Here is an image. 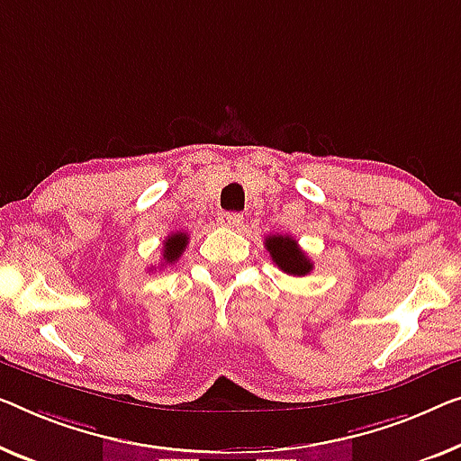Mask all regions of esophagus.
Returning a JSON list of instances; mask_svg holds the SVG:
<instances>
[{
  "label": "esophagus",
  "instance_id": "34e87169",
  "mask_svg": "<svg viewBox=\"0 0 461 461\" xmlns=\"http://www.w3.org/2000/svg\"><path fill=\"white\" fill-rule=\"evenodd\" d=\"M219 225H223V228H240L244 221V215L242 212H233V211H225V212H219L217 217Z\"/></svg>",
  "mask_w": 461,
  "mask_h": 461
}]
</instances>
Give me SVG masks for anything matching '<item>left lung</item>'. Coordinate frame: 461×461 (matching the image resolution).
I'll return each instance as SVG.
<instances>
[{
	"label": "left lung",
	"instance_id": "8db88e82",
	"mask_svg": "<svg viewBox=\"0 0 461 461\" xmlns=\"http://www.w3.org/2000/svg\"><path fill=\"white\" fill-rule=\"evenodd\" d=\"M267 250H269L273 263L279 267L281 271L294 277H302L312 271V263L298 246L296 240L292 236H269L265 240Z\"/></svg>",
	"mask_w": 461,
	"mask_h": 461
}]
</instances>
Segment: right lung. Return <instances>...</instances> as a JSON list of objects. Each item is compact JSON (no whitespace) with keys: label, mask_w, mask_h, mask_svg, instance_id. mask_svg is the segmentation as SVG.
I'll use <instances>...</instances> for the list:
<instances>
[{"label":"right lung","mask_w":461,"mask_h":461,"mask_svg":"<svg viewBox=\"0 0 461 461\" xmlns=\"http://www.w3.org/2000/svg\"><path fill=\"white\" fill-rule=\"evenodd\" d=\"M186 244H188V233H184V231L171 233V236L165 238V242H163L165 263H169V265L176 263V260L182 257V252L186 250Z\"/></svg>","instance_id":"right-lung-1"}]
</instances>
